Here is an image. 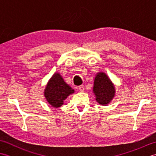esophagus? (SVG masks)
<instances>
[{"label": "esophagus", "mask_w": 156, "mask_h": 156, "mask_svg": "<svg viewBox=\"0 0 156 156\" xmlns=\"http://www.w3.org/2000/svg\"><path fill=\"white\" fill-rule=\"evenodd\" d=\"M78 90L80 92H84V86L82 85V86H80V87H78Z\"/></svg>", "instance_id": "esophagus-1"}]
</instances>
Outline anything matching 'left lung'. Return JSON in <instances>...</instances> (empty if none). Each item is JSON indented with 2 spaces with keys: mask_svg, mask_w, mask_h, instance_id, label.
Wrapping results in <instances>:
<instances>
[{
  "mask_svg": "<svg viewBox=\"0 0 156 156\" xmlns=\"http://www.w3.org/2000/svg\"><path fill=\"white\" fill-rule=\"evenodd\" d=\"M92 91L96 101L103 106L110 103L115 95V86L105 72H98L96 75Z\"/></svg>",
  "mask_w": 156,
  "mask_h": 156,
  "instance_id": "8db88e82",
  "label": "left lung"
}]
</instances>
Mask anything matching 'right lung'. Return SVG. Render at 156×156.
<instances>
[{
  "instance_id": "right-lung-1",
  "label": "right lung",
  "mask_w": 156,
  "mask_h": 156,
  "mask_svg": "<svg viewBox=\"0 0 156 156\" xmlns=\"http://www.w3.org/2000/svg\"><path fill=\"white\" fill-rule=\"evenodd\" d=\"M74 93V90L63 79L58 72H55L49 79L44 90V97L51 107H60L69 95Z\"/></svg>"
}]
</instances>
